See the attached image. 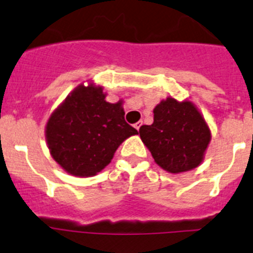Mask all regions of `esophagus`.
Here are the masks:
<instances>
[{
	"mask_svg": "<svg viewBox=\"0 0 253 253\" xmlns=\"http://www.w3.org/2000/svg\"><path fill=\"white\" fill-rule=\"evenodd\" d=\"M142 124H143L142 122H138V123H135V124H134V128L137 129V130H139V128H140V126H142Z\"/></svg>",
	"mask_w": 253,
	"mask_h": 253,
	"instance_id": "34e87169",
	"label": "esophagus"
}]
</instances>
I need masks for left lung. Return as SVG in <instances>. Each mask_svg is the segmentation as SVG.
Wrapping results in <instances>:
<instances>
[{
	"mask_svg": "<svg viewBox=\"0 0 253 253\" xmlns=\"http://www.w3.org/2000/svg\"><path fill=\"white\" fill-rule=\"evenodd\" d=\"M153 114V124L142 125L139 135L154 162L169 173L200 166L211 131L198 107L189 100L167 97L154 107Z\"/></svg>",
	"mask_w": 253,
	"mask_h": 253,
	"instance_id": "left-lung-1",
	"label": "left lung"
}]
</instances>
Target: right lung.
Here are the masks:
<instances>
[{
    "mask_svg": "<svg viewBox=\"0 0 253 253\" xmlns=\"http://www.w3.org/2000/svg\"><path fill=\"white\" fill-rule=\"evenodd\" d=\"M101 86L80 84L49 116L45 140L67 173L91 177L111 162L116 149L137 129L125 122L123 101L107 102Z\"/></svg>",
    "mask_w": 253,
    "mask_h": 253,
    "instance_id": "obj_1",
    "label": "right lung"
}]
</instances>
